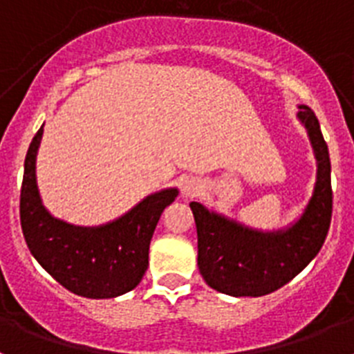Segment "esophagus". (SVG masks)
<instances>
[{"mask_svg": "<svg viewBox=\"0 0 354 354\" xmlns=\"http://www.w3.org/2000/svg\"><path fill=\"white\" fill-rule=\"evenodd\" d=\"M200 192V184L195 179H186L183 183V195L195 196Z\"/></svg>", "mask_w": 354, "mask_h": 354, "instance_id": "1", "label": "esophagus"}]
</instances>
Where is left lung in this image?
Returning <instances> with one entry per match:
<instances>
[{
  "label": "left lung",
  "instance_id": "obj_1",
  "mask_svg": "<svg viewBox=\"0 0 354 354\" xmlns=\"http://www.w3.org/2000/svg\"><path fill=\"white\" fill-rule=\"evenodd\" d=\"M317 177L312 198L290 227L262 232L192 202L198 236V270L205 283L228 296H264L290 282L319 253L331 221V165L319 120L308 106H299Z\"/></svg>",
  "mask_w": 354,
  "mask_h": 354
}]
</instances>
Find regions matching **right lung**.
<instances>
[{
    "label": "right lung",
    "mask_w": 354,
    "mask_h": 354,
    "mask_svg": "<svg viewBox=\"0 0 354 354\" xmlns=\"http://www.w3.org/2000/svg\"><path fill=\"white\" fill-rule=\"evenodd\" d=\"M44 126L31 140L21 186V227L31 255L56 282L92 299L117 298L142 282L149 246L159 216L179 192L161 189L143 198L118 220L76 227L48 212L37 187L35 161Z\"/></svg>",
    "instance_id": "1"
}]
</instances>
